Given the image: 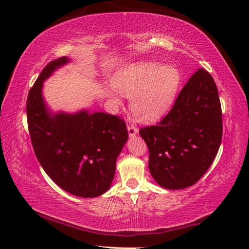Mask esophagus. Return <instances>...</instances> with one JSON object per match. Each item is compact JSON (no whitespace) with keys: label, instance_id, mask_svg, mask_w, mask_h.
I'll return each mask as SVG.
<instances>
[{"label":"esophagus","instance_id":"34e87169","mask_svg":"<svg viewBox=\"0 0 249 249\" xmlns=\"http://www.w3.org/2000/svg\"><path fill=\"white\" fill-rule=\"evenodd\" d=\"M127 129H128V134H129L130 137H134L135 135H136V134L138 133L137 126L135 125L134 123H129V124L127 125Z\"/></svg>","mask_w":249,"mask_h":249}]
</instances>
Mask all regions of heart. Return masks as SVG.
<instances>
[{
  "label": "heart",
  "instance_id": "1",
  "mask_svg": "<svg viewBox=\"0 0 249 249\" xmlns=\"http://www.w3.org/2000/svg\"><path fill=\"white\" fill-rule=\"evenodd\" d=\"M115 89L107 95L121 104L120 94L130 96V109L138 119L151 121L162 115L174 101L180 84L179 70L172 65L142 61L121 68L113 77Z\"/></svg>",
  "mask_w": 249,
  "mask_h": 249
}]
</instances>
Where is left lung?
I'll use <instances>...</instances> for the list:
<instances>
[{
    "label": "left lung",
    "instance_id": "left-lung-1",
    "mask_svg": "<svg viewBox=\"0 0 249 249\" xmlns=\"http://www.w3.org/2000/svg\"><path fill=\"white\" fill-rule=\"evenodd\" d=\"M222 108L215 81L204 69L193 73L170 112L140 129L149 151V171L162 188L179 190L200 180L222 141Z\"/></svg>",
    "mask_w": 249,
    "mask_h": 249
}]
</instances>
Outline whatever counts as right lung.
<instances>
[{"label":"right lung","mask_w":249,"mask_h":249,"mask_svg":"<svg viewBox=\"0 0 249 249\" xmlns=\"http://www.w3.org/2000/svg\"><path fill=\"white\" fill-rule=\"evenodd\" d=\"M68 61L67 57L50 61L29 90L28 130L36 157L50 179L71 195L94 197L111 187L128 132L123 120L107 113L48 112L43 82Z\"/></svg>","instance_id":"right-lung-1"}]
</instances>
